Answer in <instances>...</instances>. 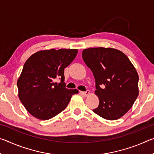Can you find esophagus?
<instances>
[{
  "instance_id": "34e87169",
  "label": "esophagus",
  "mask_w": 154,
  "mask_h": 154,
  "mask_svg": "<svg viewBox=\"0 0 154 154\" xmlns=\"http://www.w3.org/2000/svg\"><path fill=\"white\" fill-rule=\"evenodd\" d=\"M80 93L82 94L83 95V96H88V95L90 94V91L89 90H87V91H85V92H80Z\"/></svg>"
}]
</instances>
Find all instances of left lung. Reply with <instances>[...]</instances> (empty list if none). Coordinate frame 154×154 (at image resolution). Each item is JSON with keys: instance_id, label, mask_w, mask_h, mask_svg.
<instances>
[{"instance_id": "left-lung-1", "label": "left lung", "mask_w": 154, "mask_h": 154, "mask_svg": "<svg viewBox=\"0 0 154 154\" xmlns=\"http://www.w3.org/2000/svg\"><path fill=\"white\" fill-rule=\"evenodd\" d=\"M82 58L95 78L99 105L93 111L108 120L122 118L139 96V75L134 65L123 52L111 48L85 49Z\"/></svg>"}]
</instances>
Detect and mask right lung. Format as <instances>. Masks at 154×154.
I'll use <instances>...</instances> for the list:
<instances>
[{"label":"right lung","instance_id":"right-lung-1","mask_svg":"<svg viewBox=\"0 0 154 154\" xmlns=\"http://www.w3.org/2000/svg\"><path fill=\"white\" fill-rule=\"evenodd\" d=\"M77 49L41 50L32 54L23 67L17 82L18 96L26 109L35 118L48 120L69 105L77 89L65 88L64 70L73 61ZM56 78L61 83L54 82Z\"/></svg>","mask_w":154,"mask_h":154}]
</instances>
